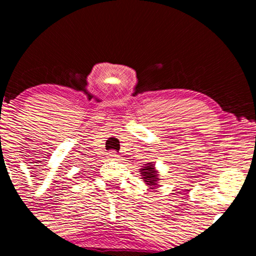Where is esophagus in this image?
Returning <instances> with one entry per match:
<instances>
[{
  "instance_id": "esophagus-1",
  "label": "esophagus",
  "mask_w": 256,
  "mask_h": 256,
  "mask_svg": "<svg viewBox=\"0 0 256 256\" xmlns=\"http://www.w3.org/2000/svg\"><path fill=\"white\" fill-rule=\"evenodd\" d=\"M119 158L120 156L118 154H116V152H110V155H108V158H110V160H112V161H118Z\"/></svg>"
}]
</instances>
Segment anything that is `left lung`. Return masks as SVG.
<instances>
[{"instance_id": "obj_1", "label": "left lung", "mask_w": 256, "mask_h": 256, "mask_svg": "<svg viewBox=\"0 0 256 256\" xmlns=\"http://www.w3.org/2000/svg\"><path fill=\"white\" fill-rule=\"evenodd\" d=\"M140 176H142V179L146 182V185L152 188L158 186V182L160 180V178H158V171L155 170L154 164H146L143 168H140Z\"/></svg>"}]
</instances>
